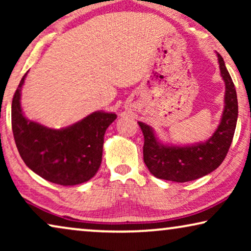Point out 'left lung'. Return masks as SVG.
Listing matches in <instances>:
<instances>
[{"label":"left lung","mask_w":251,"mask_h":251,"mask_svg":"<svg viewBox=\"0 0 251 251\" xmlns=\"http://www.w3.org/2000/svg\"><path fill=\"white\" fill-rule=\"evenodd\" d=\"M217 58L225 82L224 109L221 122L210 138L184 146L163 144L157 139L152 126L138 122L144 133V162L156 178L176 183L195 180L212 173L224 161L238 121V98L224 59L219 53Z\"/></svg>","instance_id":"obj_1"}]
</instances>
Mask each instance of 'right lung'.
I'll use <instances>...</instances> for the list:
<instances>
[{"instance_id": "add662e5", "label": "right lung", "mask_w": 251, "mask_h": 251, "mask_svg": "<svg viewBox=\"0 0 251 251\" xmlns=\"http://www.w3.org/2000/svg\"><path fill=\"white\" fill-rule=\"evenodd\" d=\"M26 75L17 88L11 105L12 132L24 162L43 179L63 186L91 179L100 167L105 131L116 114L97 111L61 129L30 121L20 105Z\"/></svg>"}]
</instances>
